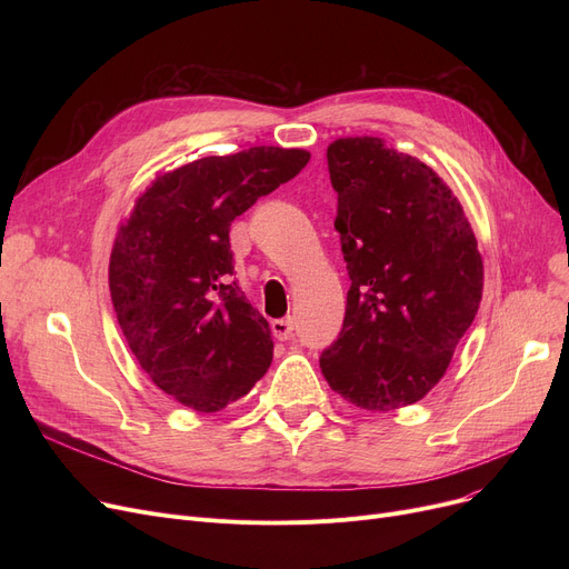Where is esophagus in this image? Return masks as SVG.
<instances>
[{"instance_id":"esophagus-1","label":"esophagus","mask_w":569,"mask_h":569,"mask_svg":"<svg viewBox=\"0 0 569 569\" xmlns=\"http://www.w3.org/2000/svg\"><path fill=\"white\" fill-rule=\"evenodd\" d=\"M272 332L277 339L281 341H288L292 335H295V320L288 316V318H279V320H272Z\"/></svg>"}]
</instances>
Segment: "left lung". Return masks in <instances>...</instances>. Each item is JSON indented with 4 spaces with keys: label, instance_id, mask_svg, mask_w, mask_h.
<instances>
[{
    "label": "left lung",
    "instance_id": "8db88e82",
    "mask_svg": "<svg viewBox=\"0 0 569 569\" xmlns=\"http://www.w3.org/2000/svg\"><path fill=\"white\" fill-rule=\"evenodd\" d=\"M327 168L350 290L322 376L360 408L410 406L442 378L480 309L477 239L450 187L380 138L335 140Z\"/></svg>",
    "mask_w": 569,
    "mask_h": 569
}]
</instances>
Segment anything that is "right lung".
Returning a JSON list of instances; mask_svg holds the SVG:
<instances>
[{"label": "right lung", "mask_w": 569, "mask_h": 569, "mask_svg": "<svg viewBox=\"0 0 569 569\" xmlns=\"http://www.w3.org/2000/svg\"><path fill=\"white\" fill-rule=\"evenodd\" d=\"M305 149L251 147L161 174L110 256L117 322L159 390L198 412L249 395L272 365L269 322L232 281L230 223L309 163Z\"/></svg>", "instance_id": "obj_1"}]
</instances>
